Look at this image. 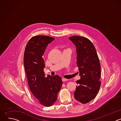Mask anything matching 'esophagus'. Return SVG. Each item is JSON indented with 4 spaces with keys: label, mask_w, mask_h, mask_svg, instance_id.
<instances>
[{
    "label": "esophagus",
    "mask_w": 121,
    "mask_h": 121,
    "mask_svg": "<svg viewBox=\"0 0 121 121\" xmlns=\"http://www.w3.org/2000/svg\"><path fill=\"white\" fill-rule=\"evenodd\" d=\"M68 79H66V78H62V81L63 82H65V81H67Z\"/></svg>",
    "instance_id": "34e87169"
}]
</instances>
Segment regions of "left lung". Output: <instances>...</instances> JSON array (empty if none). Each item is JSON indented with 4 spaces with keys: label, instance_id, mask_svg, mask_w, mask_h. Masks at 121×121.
Segmentation results:
<instances>
[{
    "label": "left lung",
    "instance_id": "obj_1",
    "mask_svg": "<svg viewBox=\"0 0 121 121\" xmlns=\"http://www.w3.org/2000/svg\"><path fill=\"white\" fill-rule=\"evenodd\" d=\"M76 46L77 66L81 78L76 82L74 92L76 99L82 104L94 99L101 84L99 60L92 43L88 38L79 36L69 37Z\"/></svg>",
    "mask_w": 121,
    "mask_h": 121
}]
</instances>
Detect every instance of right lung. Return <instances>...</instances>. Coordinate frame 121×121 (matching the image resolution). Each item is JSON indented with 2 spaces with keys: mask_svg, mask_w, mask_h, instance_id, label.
Instances as JSON below:
<instances>
[{
  "mask_svg": "<svg viewBox=\"0 0 121 121\" xmlns=\"http://www.w3.org/2000/svg\"><path fill=\"white\" fill-rule=\"evenodd\" d=\"M54 38L46 35L31 37L24 51V65L29 88L42 105L50 107L57 99V94L63 82L58 75L45 77L43 69L45 65L43 55L48 44Z\"/></svg>",
  "mask_w": 121,
  "mask_h": 121,
  "instance_id": "obj_1",
  "label": "right lung"
}]
</instances>
